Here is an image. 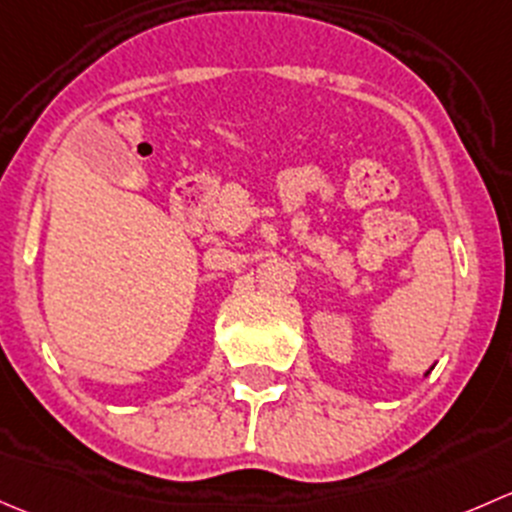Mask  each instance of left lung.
I'll use <instances>...</instances> for the list:
<instances>
[{"instance_id":"left-lung-1","label":"left lung","mask_w":512,"mask_h":512,"mask_svg":"<svg viewBox=\"0 0 512 512\" xmlns=\"http://www.w3.org/2000/svg\"><path fill=\"white\" fill-rule=\"evenodd\" d=\"M426 374H429V372H426Z\"/></svg>"}]
</instances>
